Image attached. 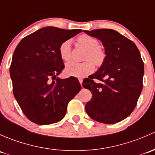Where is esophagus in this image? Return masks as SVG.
I'll return each instance as SVG.
<instances>
[{
    "label": "esophagus",
    "mask_w": 155,
    "mask_h": 155,
    "mask_svg": "<svg viewBox=\"0 0 155 155\" xmlns=\"http://www.w3.org/2000/svg\"><path fill=\"white\" fill-rule=\"evenodd\" d=\"M78 81H79L80 84H82V83H83V80L81 79V78H79V79H78Z\"/></svg>",
    "instance_id": "34e87169"
}]
</instances>
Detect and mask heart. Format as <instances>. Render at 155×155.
Masks as SVG:
<instances>
[{
  "label": "heart",
  "mask_w": 155,
  "mask_h": 155,
  "mask_svg": "<svg viewBox=\"0 0 155 155\" xmlns=\"http://www.w3.org/2000/svg\"><path fill=\"white\" fill-rule=\"evenodd\" d=\"M78 41L81 45L87 49L82 63L71 61L66 63L65 71L68 75L78 78H84L92 73L95 69V65L100 67L106 60V53L99 46V42L95 38L87 34L78 36ZM60 57L64 61H68L71 57V41L65 40L59 47ZM95 64H94V63Z\"/></svg>",
  "instance_id": "1"
}]
</instances>
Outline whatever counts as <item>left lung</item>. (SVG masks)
Segmentation results:
<instances>
[{
    "label": "left lung",
    "mask_w": 155,
    "mask_h": 155,
    "mask_svg": "<svg viewBox=\"0 0 155 155\" xmlns=\"http://www.w3.org/2000/svg\"><path fill=\"white\" fill-rule=\"evenodd\" d=\"M100 39L106 60L98 71L83 83L92 97L86 112L94 120L114 124L127 118L134 110L143 89L144 63L131 40L111 29L84 30Z\"/></svg>",
    "instance_id": "obj_1"
}]
</instances>
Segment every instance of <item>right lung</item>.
<instances>
[{
	"label": "right lung",
	"instance_id": "add662e5",
	"mask_svg": "<svg viewBox=\"0 0 155 155\" xmlns=\"http://www.w3.org/2000/svg\"><path fill=\"white\" fill-rule=\"evenodd\" d=\"M81 30L46 27L25 36L12 56L9 71L14 96L22 112L38 125L63 119L68 102L81 86L74 78L59 79L64 64L59 53L62 42Z\"/></svg>",
	"mask_w": 155,
	"mask_h": 155
}]
</instances>
